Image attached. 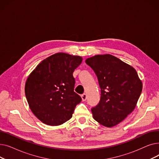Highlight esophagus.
<instances>
[{
	"mask_svg": "<svg viewBox=\"0 0 159 159\" xmlns=\"http://www.w3.org/2000/svg\"><path fill=\"white\" fill-rule=\"evenodd\" d=\"M81 97H82V101H86V99H87V95H86V94H85V93L82 94V95H81Z\"/></svg>",
	"mask_w": 159,
	"mask_h": 159,
	"instance_id": "34e87169",
	"label": "esophagus"
}]
</instances>
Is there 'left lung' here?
Masks as SVG:
<instances>
[{"mask_svg": "<svg viewBox=\"0 0 159 159\" xmlns=\"http://www.w3.org/2000/svg\"><path fill=\"white\" fill-rule=\"evenodd\" d=\"M85 62L94 70L101 88L100 102L91 109L93 117L105 127H113L134 110L143 82L133 67L110 54L96 55Z\"/></svg>", "mask_w": 159, "mask_h": 159, "instance_id": "1", "label": "left lung"}]
</instances>
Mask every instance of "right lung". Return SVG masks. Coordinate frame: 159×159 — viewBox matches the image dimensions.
Wrapping results in <instances>:
<instances>
[{
	"label": "right lung",
	"instance_id": "add662e5",
	"mask_svg": "<svg viewBox=\"0 0 159 159\" xmlns=\"http://www.w3.org/2000/svg\"><path fill=\"white\" fill-rule=\"evenodd\" d=\"M82 58L57 53L42 61L30 74L25 95L30 110L42 122L59 126L72 117L81 97L74 91V70Z\"/></svg>",
	"mask_w": 159,
	"mask_h": 159
}]
</instances>
